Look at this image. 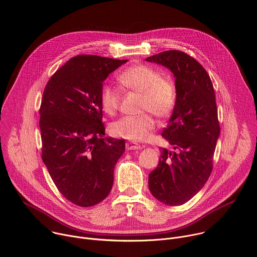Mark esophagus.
I'll use <instances>...</instances> for the list:
<instances>
[{
	"mask_svg": "<svg viewBox=\"0 0 257 257\" xmlns=\"http://www.w3.org/2000/svg\"><path fill=\"white\" fill-rule=\"evenodd\" d=\"M142 146L141 145H138L136 143H133V142H127L126 143V150L127 151H135V150H141Z\"/></svg>",
	"mask_w": 257,
	"mask_h": 257,
	"instance_id": "1",
	"label": "esophagus"
}]
</instances>
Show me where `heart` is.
Masks as SVG:
<instances>
[{
	"mask_svg": "<svg viewBox=\"0 0 257 257\" xmlns=\"http://www.w3.org/2000/svg\"><path fill=\"white\" fill-rule=\"evenodd\" d=\"M120 85L132 91L141 93L140 109L148 111L158 118H167L176 103V88L174 83L162 78L160 73L146 65H135L124 70L118 76ZM120 91L111 84H104L100 91V102L103 111L113 115L119 107ZM156 123L150 114L126 116L109 126V132L115 137L131 141H144L155 129Z\"/></svg>",
	"mask_w": 257,
	"mask_h": 257,
	"instance_id": "b5f03b06",
	"label": "heart"
}]
</instances>
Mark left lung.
I'll return each mask as SVG.
<instances>
[{
  "mask_svg": "<svg viewBox=\"0 0 257 257\" xmlns=\"http://www.w3.org/2000/svg\"><path fill=\"white\" fill-rule=\"evenodd\" d=\"M145 61L168 68L176 88L175 107L162 133L174 152L162 149L149 187L159 201L181 205L201 190L212 170L219 137L215 94L205 69L185 53L166 51Z\"/></svg>",
  "mask_w": 257,
  "mask_h": 257,
  "instance_id": "obj_1",
  "label": "left lung"
}]
</instances>
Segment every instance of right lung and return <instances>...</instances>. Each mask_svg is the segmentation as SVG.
Listing matches in <instances>:
<instances>
[{
    "label": "right lung",
    "instance_id": "obj_1",
    "mask_svg": "<svg viewBox=\"0 0 257 257\" xmlns=\"http://www.w3.org/2000/svg\"><path fill=\"white\" fill-rule=\"evenodd\" d=\"M127 60L80 55L49 80L40 108L43 162L69 201L88 207L111 191L125 140L104 136L100 91Z\"/></svg>",
    "mask_w": 257,
    "mask_h": 257
}]
</instances>
